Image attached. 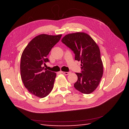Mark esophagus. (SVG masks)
<instances>
[{
    "label": "esophagus",
    "instance_id": "34e87169",
    "mask_svg": "<svg viewBox=\"0 0 129 129\" xmlns=\"http://www.w3.org/2000/svg\"><path fill=\"white\" fill-rule=\"evenodd\" d=\"M62 73L63 74H64V75H69V74L70 73V72H62Z\"/></svg>",
    "mask_w": 129,
    "mask_h": 129
}]
</instances>
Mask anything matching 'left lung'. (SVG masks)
Segmentation results:
<instances>
[{
	"mask_svg": "<svg viewBox=\"0 0 129 129\" xmlns=\"http://www.w3.org/2000/svg\"><path fill=\"white\" fill-rule=\"evenodd\" d=\"M61 42L75 54V60L81 61V73H76L78 80L74 85L79 91L89 94L97 88L103 74L100 49L91 37L84 33L69 34Z\"/></svg>",
	"mask_w": 129,
	"mask_h": 129,
	"instance_id": "8db88e82",
	"label": "left lung"
}]
</instances>
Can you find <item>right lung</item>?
Wrapping results in <instances>:
<instances>
[{"label": "right lung", "mask_w": 129, "mask_h": 129, "mask_svg": "<svg viewBox=\"0 0 129 129\" xmlns=\"http://www.w3.org/2000/svg\"><path fill=\"white\" fill-rule=\"evenodd\" d=\"M62 35L40 34L33 39L21 56L20 73L24 86L31 94L44 98L53 89L56 73L44 69L46 57Z\"/></svg>", "instance_id": "right-lung-1"}]
</instances>
